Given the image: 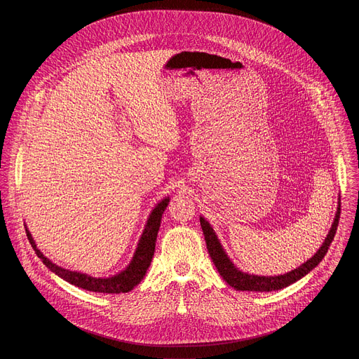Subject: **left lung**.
<instances>
[{
    "instance_id": "left-lung-1",
    "label": "left lung",
    "mask_w": 359,
    "mask_h": 359,
    "mask_svg": "<svg viewBox=\"0 0 359 359\" xmlns=\"http://www.w3.org/2000/svg\"><path fill=\"white\" fill-rule=\"evenodd\" d=\"M339 218H341V205H339L334 221L332 224V229L323 243V246L318 249V252L310 260L303 263L299 268H297L288 273L279 275V276H256V275L243 273L241 271H238L230 262V259L227 257V255H225V252L222 250L221 244H219L212 227L210 225V222L202 217L199 219H201V227H202L205 241H206V249H208V253L214 262L215 268L218 269L219 275L222 276V279L237 291H257V292L268 291L269 292V291H275V290H282V288L294 284L295 280L307 275L313 268H316L318 263L322 262V259L327 253L330 243L333 241V237L336 234Z\"/></svg>"
}]
</instances>
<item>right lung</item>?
Masks as SVG:
<instances>
[{"label":"right lung","instance_id":"1","mask_svg":"<svg viewBox=\"0 0 359 359\" xmlns=\"http://www.w3.org/2000/svg\"><path fill=\"white\" fill-rule=\"evenodd\" d=\"M168 203V198L161 201L154 211L151 212L148 222L145 225V230L141 236V240L138 243V249L134 255V259L129 263V266L121 272L116 276L111 278H93V276H87L84 273L80 272H72L68 269H62L61 266L55 265L49 259H46L41 250L36 248V244L30 236V233L26 230L27 238L32 244V248L34 249L36 255L42 259V262L45 265L55 272L58 276H61L62 279H65L69 284L87 290V291H93V292H106V294H121V292H129L130 290H134V287H137L141 279L145 276V272L149 266L151 259L154 256V249H156V240H157V233L160 229V222H161V215L165 210V206Z\"/></svg>","mask_w":359,"mask_h":359}]
</instances>
